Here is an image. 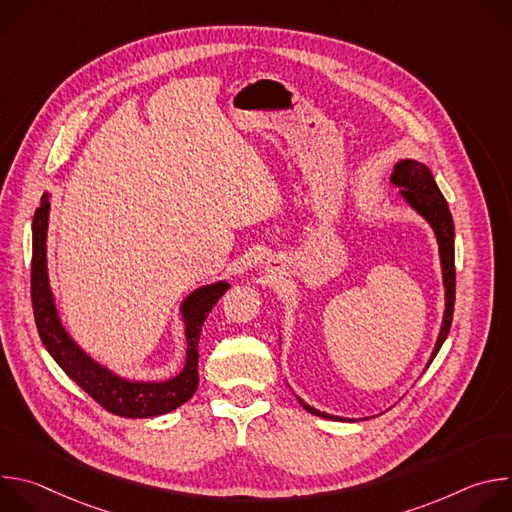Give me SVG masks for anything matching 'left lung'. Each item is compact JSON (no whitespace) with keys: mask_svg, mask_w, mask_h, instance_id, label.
Masks as SVG:
<instances>
[{"mask_svg":"<svg viewBox=\"0 0 512 512\" xmlns=\"http://www.w3.org/2000/svg\"><path fill=\"white\" fill-rule=\"evenodd\" d=\"M389 182L399 188V198L415 210L423 221L431 227L435 241H437V253H440V265H442V283H444V316L440 324V332H437L435 346L431 350V356L425 364V369L435 358V354L440 352L450 326H452V316H454V302H456V269H454V221H452V212L448 208L446 198L442 196L440 188H437L431 170L417 160L405 158L399 160L393 168V174ZM300 405L318 417L332 419V421H356L354 417H340L332 415L326 411H320L312 405H308L304 399H300Z\"/></svg>","mask_w":512,"mask_h":512,"instance_id":"obj_1","label":"left lung"}]
</instances>
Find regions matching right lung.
<instances>
[{
	"label": "right lung",
	"mask_w": 512,
	"mask_h": 512,
	"mask_svg": "<svg viewBox=\"0 0 512 512\" xmlns=\"http://www.w3.org/2000/svg\"><path fill=\"white\" fill-rule=\"evenodd\" d=\"M50 194L44 192L32 223V306L42 344L58 367L107 411L145 419L178 409L198 389V340L214 304L231 287L227 279L196 287L182 300L186 360L178 375L164 381L129 379L93 358L62 324L48 275Z\"/></svg>",
	"instance_id": "obj_1"
}]
</instances>
